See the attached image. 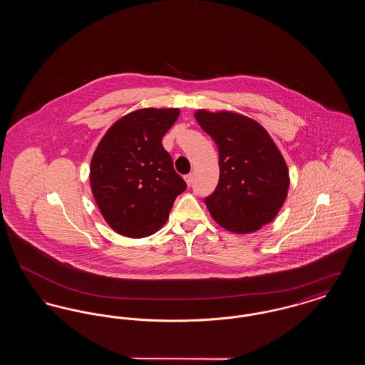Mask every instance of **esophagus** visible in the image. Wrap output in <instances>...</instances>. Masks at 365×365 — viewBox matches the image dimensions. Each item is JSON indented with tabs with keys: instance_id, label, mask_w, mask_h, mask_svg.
<instances>
[{
	"instance_id": "34e87169",
	"label": "esophagus",
	"mask_w": 365,
	"mask_h": 365,
	"mask_svg": "<svg viewBox=\"0 0 365 365\" xmlns=\"http://www.w3.org/2000/svg\"><path fill=\"white\" fill-rule=\"evenodd\" d=\"M185 180H186V183H187V186H189V187H190L191 185H192V175H191V174L186 175V176H185Z\"/></svg>"
}]
</instances>
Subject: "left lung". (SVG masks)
Instances as JSON below:
<instances>
[{"instance_id": "1", "label": "left lung", "mask_w": 365, "mask_h": 365, "mask_svg": "<svg viewBox=\"0 0 365 365\" xmlns=\"http://www.w3.org/2000/svg\"><path fill=\"white\" fill-rule=\"evenodd\" d=\"M195 120L219 149L220 176L205 198L213 220L235 234L271 223L286 201L289 168L267 130L250 118L198 109Z\"/></svg>"}]
</instances>
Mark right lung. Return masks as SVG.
Masks as SVG:
<instances>
[{
	"mask_svg": "<svg viewBox=\"0 0 365 365\" xmlns=\"http://www.w3.org/2000/svg\"><path fill=\"white\" fill-rule=\"evenodd\" d=\"M179 113L178 108L130 112L108 128L91 157V192L108 226L120 235L157 232L186 190L161 143Z\"/></svg>",
	"mask_w": 365,
	"mask_h": 365,
	"instance_id": "1",
	"label": "right lung"
}]
</instances>
